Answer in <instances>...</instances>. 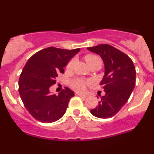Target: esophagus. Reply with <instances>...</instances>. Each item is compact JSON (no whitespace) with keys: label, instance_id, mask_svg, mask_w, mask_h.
<instances>
[{"label":"esophagus","instance_id":"esophagus-1","mask_svg":"<svg viewBox=\"0 0 154 154\" xmlns=\"http://www.w3.org/2000/svg\"><path fill=\"white\" fill-rule=\"evenodd\" d=\"M75 95H78V96L82 97V98H86V97L88 96L87 94H84V93H78V92H76Z\"/></svg>","mask_w":154,"mask_h":154}]
</instances>
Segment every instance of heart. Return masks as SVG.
I'll return each instance as SVG.
<instances>
[{"label":"heart","mask_w":154,"mask_h":154,"mask_svg":"<svg viewBox=\"0 0 154 154\" xmlns=\"http://www.w3.org/2000/svg\"><path fill=\"white\" fill-rule=\"evenodd\" d=\"M85 59L87 63L91 62L92 61H94V60H100L99 58L97 57L96 56H94V55H87L85 58ZM72 66H73V60H72V61L69 62L68 64H67V68L71 69ZM85 84L86 82L83 79H75L71 82V86L76 91H82L85 89Z\"/></svg>","instance_id":"1"}]
</instances>
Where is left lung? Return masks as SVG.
<instances>
[{
    "label": "left lung",
    "mask_w": 154,
    "mask_h": 154,
    "mask_svg": "<svg viewBox=\"0 0 154 154\" xmlns=\"http://www.w3.org/2000/svg\"><path fill=\"white\" fill-rule=\"evenodd\" d=\"M87 49L99 55L104 64V75L100 85L106 95L100 97L101 100L95 109H91V113L100 119L112 117L128 102L135 88V66L128 55L108 44Z\"/></svg>",
    "instance_id": "8db88e82"
}]
</instances>
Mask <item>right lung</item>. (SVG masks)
<instances>
[{"label":"right lung","instance_id":"obj_1","mask_svg":"<svg viewBox=\"0 0 154 154\" xmlns=\"http://www.w3.org/2000/svg\"><path fill=\"white\" fill-rule=\"evenodd\" d=\"M79 51L47 48L35 54L26 62L19 77V92L26 110L38 121L54 122L66 112L70 98L75 95L74 91L66 87L56 95L51 93L50 88Z\"/></svg>","mask_w":154,"mask_h":154}]
</instances>
